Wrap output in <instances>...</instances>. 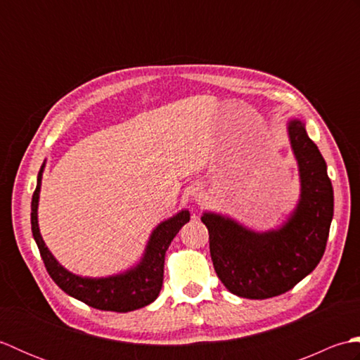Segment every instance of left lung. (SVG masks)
I'll list each match as a JSON object with an SVG mask.
<instances>
[{"mask_svg":"<svg viewBox=\"0 0 360 360\" xmlns=\"http://www.w3.org/2000/svg\"><path fill=\"white\" fill-rule=\"evenodd\" d=\"M288 134L300 173V200L285 223L254 232L219 213L201 217L218 278L243 298L263 300L288 292L316 269L325 254L334 213L326 162L303 120H289Z\"/></svg>","mask_w":360,"mask_h":360,"instance_id":"1","label":"left lung"}]
</instances>
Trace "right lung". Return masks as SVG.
Segmentation results:
<instances>
[{
  "mask_svg": "<svg viewBox=\"0 0 360 360\" xmlns=\"http://www.w3.org/2000/svg\"><path fill=\"white\" fill-rule=\"evenodd\" d=\"M44 164L38 172L37 188L32 195V204H30V224H32L34 240L40 250L46 271L51 278L57 283V286L65 290L77 300L86 303L88 307L102 311H116L128 312L147 307L155 302L164 280V262L165 252L170 246L173 238L181 231V227L188 223V210H181L170 219H165L158 224V227L150 235L147 248H145L143 257L131 269L124 274L110 275L102 278H89L75 275L60 264L53 255L46 248L41 238L40 229H38V198H40L41 176Z\"/></svg>",
  "mask_w": 360,
  "mask_h": 360,
  "instance_id": "obj_1",
  "label": "right lung"
}]
</instances>
